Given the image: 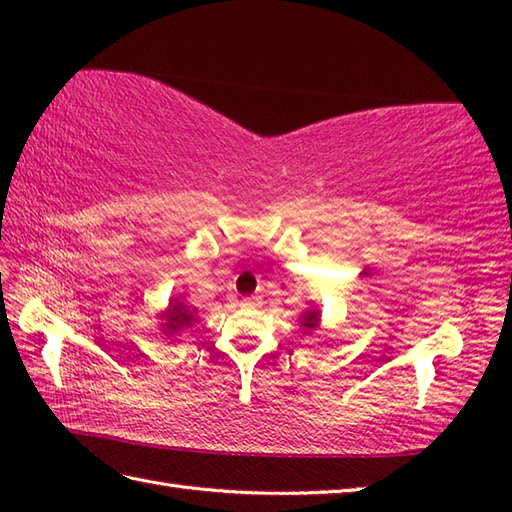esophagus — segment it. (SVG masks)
I'll list each match as a JSON object with an SVG mask.
<instances>
[{
    "label": "esophagus",
    "mask_w": 512,
    "mask_h": 512,
    "mask_svg": "<svg viewBox=\"0 0 512 512\" xmlns=\"http://www.w3.org/2000/svg\"><path fill=\"white\" fill-rule=\"evenodd\" d=\"M242 306H244V308H255V306H259V297H246V299L242 301Z\"/></svg>",
    "instance_id": "34e87169"
}]
</instances>
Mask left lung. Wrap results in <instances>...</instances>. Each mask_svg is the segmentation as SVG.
I'll return each mask as SVG.
<instances>
[{
    "instance_id": "1",
    "label": "left lung",
    "mask_w": 512,
    "mask_h": 512,
    "mask_svg": "<svg viewBox=\"0 0 512 512\" xmlns=\"http://www.w3.org/2000/svg\"><path fill=\"white\" fill-rule=\"evenodd\" d=\"M321 323V310L317 306H310L308 310L301 312L299 317V328H303V334H310L319 328Z\"/></svg>"
}]
</instances>
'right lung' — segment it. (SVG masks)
I'll use <instances>...</instances> for the list:
<instances>
[{"label":"right lung","instance_id":"right-lung-1","mask_svg":"<svg viewBox=\"0 0 512 512\" xmlns=\"http://www.w3.org/2000/svg\"><path fill=\"white\" fill-rule=\"evenodd\" d=\"M160 319V332L165 336H178L180 332L189 330L191 325L198 321V308H191L187 301L180 297H171L169 306L158 312Z\"/></svg>","mask_w":512,"mask_h":512}]
</instances>
